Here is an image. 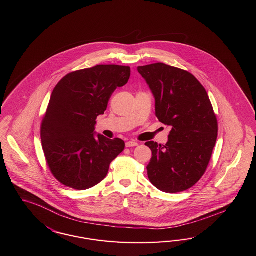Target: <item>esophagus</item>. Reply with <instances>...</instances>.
Returning <instances> with one entry per match:
<instances>
[{"instance_id":"esophagus-1","label":"esophagus","mask_w":256,"mask_h":256,"mask_svg":"<svg viewBox=\"0 0 256 256\" xmlns=\"http://www.w3.org/2000/svg\"><path fill=\"white\" fill-rule=\"evenodd\" d=\"M138 146V143L135 141H130V142L126 143V148H133V146Z\"/></svg>"}]
</instances>
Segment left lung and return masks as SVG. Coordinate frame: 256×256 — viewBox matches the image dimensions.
Instances as JSON below:
<instances>
[{"mask_svg":"<svg viewBox=\"0 0 256 256\" xmlns=\"http://www.w3.org/2000/svg\"><path fill=\"white\" fill-rule=\"evenodd\" d=\"M155 99L159 122L172 128L164 146L152 152L150 181L166 194L184 192L204 175L217 140L218 124L204 86L192 74L162 62L138 66Z\"/></svg>","mask_w":256,"mask_h":256,"instance_id":"left-lung-1","label":"left lung"}]
</instances>
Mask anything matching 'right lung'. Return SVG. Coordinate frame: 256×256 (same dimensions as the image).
<instances>
[{
    "instance_id": "add662e5",
    "label": "right lung",
    "mask_w": 256,
    "mask_h": 256,
    "mask_svg": "<svg viewBox=\"0 0 256 256\" xmlns=\"http://www.w3.org/2000/svg\"><path fill=\"white\" fill-rule=\"evenodd\" d=\"M130 76V66L100 64L68 74L53 90L41 140L48 164L62 184L90 188L106 178L110 164L123 152L122 139L97 134L95 126L113 92Z\"/></svg>"
}]
</instances>
